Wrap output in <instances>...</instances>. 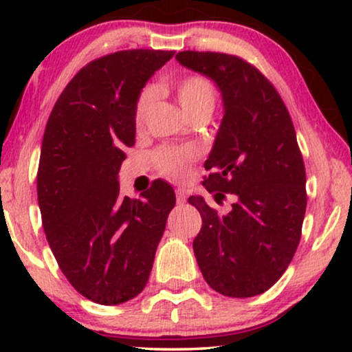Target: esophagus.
<instances>
[{
  "label": "esophagus",
  "instance_id": "obj_1",
  "mask_svg": "<svg viewBox=\"0 0 352 352\" xmlns=\"http://www.w3.org/2000/svg\"><path fill=\"white\" fill-rule=\"evenodd\" d=\"M175 195H177V204H180V205H184L185 201H187V193L184 192V190H177L175 192Z\"/></svg>",
  "mask_w": 352,
  "mask_h": 352
}]
</instances>
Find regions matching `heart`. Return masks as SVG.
I'll list each match as a JSON object with an SVG mask.
<instances>
[{
    "instance_id": "1",
    "label": "heart",
    "mask_w": 352,
    "mask_h": 352,
    "mask_svg": "<svg viewBox=\"0 0 352 352\" xmlns=\"http://www.w3.org/2000/svg\"><path fill=\"white\" fill-rule=\"evenodd\" d=\"M177 98L180 106L190 117L212 114L217 104V89L208 78L201 74H190L177 80ZM153 98L152 89H144L134 106V122L137 127L144 124L147 109ZM197 152L192 147H170L164 145L153 153V162L162 175L172 180H182L188 175V165L195 160Z\"/></svg>"
}]
</instances>
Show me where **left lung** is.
<instances>
[{
    "mask_svg": "<svg viewBox=\"0 0 352 352\" xmlns=\"http://www.w3.org/2000/svg\"><path fill=\"white\" fill-rule=\"evenodd\" d=\"M182 66L215 80L225 114L210 152L204 185L235 195L220 215L201 197L188 201L201 215L193 253L205 281L232 298L265 293L292 263L306 212V170L288 109L253 64L223 52L182 51Z\"/></svg>",
    "mask_w": 352,
    "mask_h": 352,
    "instance_id": "obj_1",
    "label": "left lung"
}]
</instances>
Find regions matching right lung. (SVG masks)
<instances>
[{"label":"right lung","instance_id":"right-lung-1","mask_svg":"<svg viewBox=\"0 0 352 352\" xmlns=\"http://www.w3.org/2000/svg\"><path fill=\"white\" fill-rule=\"evenodd\" d=\"M173 54L127 50L91 60L47 119L38 168L43 228L67 281L98 305H120L145 288L175 207L167 182L122 199L117 180L125 147L135 144V100Z\"/></svg>","mask_w":352,"mask_h":352}]
</instances>
